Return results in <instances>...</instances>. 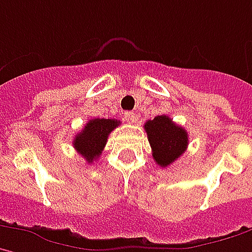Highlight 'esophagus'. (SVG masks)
I'll return each instance as SVG.
<instances>
[{
  "label": "esophagus",
  "mask_w": 252,
  "mask_h": 252,
  "mask_svg": "<svg viewBox=\"0 0 252 252\" xmlns=\"http://www.w3.org/2000/svg\"><path fill=\"white\" fill-rule=\"evenodd\" d=\"M124 120H126V123H135L137 121V115H135V113H132V111H126L124 113Z\"/></svg>",
  "instance_id": "esophagus-1"
}]
</instances>
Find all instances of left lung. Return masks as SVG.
I'll return each instance as SVG.
<instances>
[{"label":"left lung","instance_id":"obj_1","mask_svg":"<svg viewBox=\"0 0 252 252\" xmlns=\"http://www.w3.org/2000/svg\"><path fill=\"white\" fill-rule=\"evenodd\" d=\"M148 141L152 148V157L159 166L173 163L186 151L189 138L185 128L176 126L168 115H158L145 123Z\"/></svg>","mask_w":252,"mask_h":252}]
</instances>
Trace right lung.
Returning <instances> with one entry per match:
<instances>
[{"label": "right lung", "instance_id": "right-lung-1", "mask_svg": "<svg viewBox=\"0 0 252 252\" xmlns=\"http://www.w3.org/2000/svg\"><path fill=\"white\" fill-rule=\"evenodd\" d=\"M120 126V121L111 118H94L90 120L82 132L73 139V147L89 163L98 158L104 149L110 132Z\"/></svg>", "mask_w": 252, "mask_h": 252}]
</instances>
